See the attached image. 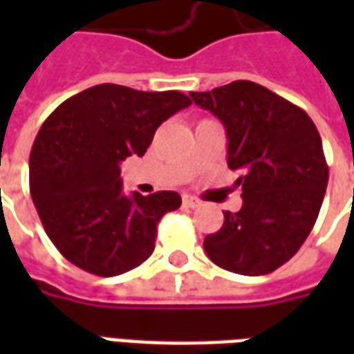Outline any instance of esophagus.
<instances>
[{"mask_svg":"<svg viewBox=\"0 0 354 354\" xmlns=\"http://www.w3.org/2000/svg\"><path fill=\"white\" fill-rule=\"evenodd\" d=\"M182 201H184V207H187V208H195L201 205V201L197 199V197H192V195H184V197H182Z\"/></svg>","mask_w":354,"mask_h":354,"instance_id":"esophagus-1","label":"esophagus"}]
</instances>
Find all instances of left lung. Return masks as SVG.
<instances>
[{
    "label": "left lung",
    "instance_id": "left-lung-1",
    "mask_svg": "<svg viewBox=\"0 0 354 354\" xmlns=\"http://www.w3.org/2000/svg\"><path fill=\"white\" fill-rule=\"evenodd\" d=\"M227 132V167L243 170L239 212L205 237L216 266L239 274L273 273L294 256L317 222L328 185L322 140L311 117L252 81L189 93Z\"/></svg>",
    "mask_w": 354,
    "mask_h": 354
}]
</instances>
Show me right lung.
I'll return each instance as SVG.
<instances>
[{
    "label": "right lung",
    "instance_id": "1",
    "mask_svg": "<svg viewBox=\"0 0 354 354\" xmlns=\"http://www.w3.org/2000/svg\"><path fill=\"white\" fill-rule=\"evenodd\" d=\"M189 104L178 91L104 83L68 98L45 119L30 153V193L66 260L87 273L115 277L151 256L157 225L180 208L182 197H127L119 165L146 153L159 124Z\"/></svg>",
    "mask_w": 354,
    "mask_h": 354
}]
</instances>
